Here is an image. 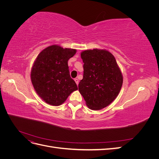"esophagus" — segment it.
I'll return each mask as SVG.
<instances>
[{"mask_svg":"<svg viewBox=\"0 0 159 159\" xmlns=\"http://www.w3.org/2000/svg\"><path fill=\"white\" fill-rule=\"evenodd\" d=\"M74 81H75V82L76 83V84H77V85H78V84H79V80H78V79L75 78V79L74 80Z\"/></svg>","mask_w":159,"mask_h":159,"instance_id":"34e87169","label":"esophagus"}]
</instances>
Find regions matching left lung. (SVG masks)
Returning a JSON list of instances; mask_svg holds the SVG:
<instances>
[{
  "instance_id": "obj_1",
  "label": "left lung",
  "mask_w": 159,
  "mask_h": 159,
  "mask_svg": "<svg viewBox=\"0 0 159 159\" xmlns=\"http://www.w3.org/2000/svg\"><path fill=\"white\" fill-rule=\"evenodd\" d=\"M81 57L84 76L78 85L80 93L90 109H102L112 103L121 90V70L113 54L107 50H85Z\"/></svg>"
}]
</instances>
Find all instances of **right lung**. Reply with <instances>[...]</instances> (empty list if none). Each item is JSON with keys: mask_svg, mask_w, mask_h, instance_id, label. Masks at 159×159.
Listing matches in <instances>:
<instances>
[{"mask_svg": "<svg viewBox=\"0 0 159 159\" xmlns=\"http://www.w3.org/2000/svg\"><path fill=\"white\" fill-rule=\"evenodd\" d=\"M76 50L52 45L38 54L31 71V80L38 95L52 105L63 103L78 86L71 78L68 61Z\"/></svg>", "mask_w": 159, "mask_h": 159, "instance_id": "add662e5", "label": "right lung"}]
</instances>
